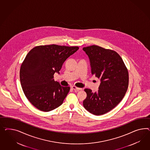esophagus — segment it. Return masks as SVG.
I'll return each mask as SVG.
<instances>
[{
  "instance_id": "esophagus-1",
  "label": "esophagus",
  "mask_w": 150,
  "mask_h": 150,
  "mask_svg": "<svg viewBox=\"0 0 150 150\" xmlns=\"http://www.w3.org/2000/svg\"><path fill=\"white\" fill-rule=\"evenodd\" d=\"M71 88L74 89V91H80V90H81V89H82V88H78V87H76V86H73L71 87Z\"/></svg>"
}]
</instances>
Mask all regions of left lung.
<instances>
[{"instance_id":"obj_1","label":"left lung","mask_w":150,"mask_h":150,"mask_svg":"<svg viewBox=\"0 0 150 150\" xmlns=\"http://www.w3.org/2000/svg\"><path fill=\"white\" fill-rule=\"evenodd\" d=\"M89 57L92 74L100 79L98 91L85 89L83 105L90 113L101 115L116 107L125 96L129 74L121 56L116 51L92 45L83 48Z\"/></svg>"}]
</instances>
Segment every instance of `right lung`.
<instances>
[{
	"label": "right lung",
	"mask_w": 150,
	"mask_h": 150,
	"mask_svg": "<svg viewBox=\"0 0 150 150\" xmlns=\"http://www.w3.org/2000/svg\"><path fill=\"white\" fill-rule=\"evenodd\" d=\"M77 46L57 45H41L27 54L21 66V85L25 97L33 105L48 112L63 104L70 91L53 79L59 74L65 60L79 50Z\"/></svg>",
	"instance_id": "right-lung-1"
}]
</instances>
